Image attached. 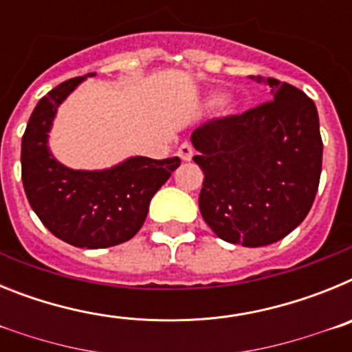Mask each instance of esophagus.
Here are the masks:
<instances>
[{
  "label": "esophagus",
  "mask_w": 352,
  "mask_h": 352,
  "mask_svg": "<svg viewBox=\"0 0 352 352\" xmlns=\"http://www.w3.org/2000/svg\"><path fill=\"white\" fill-rule=\"evenodd\" d=\"M178 157L182 158L183 162H190L192 157H194V148H192L188 142H183L178 148Z\"/></svg>",
  "instance_id": "esophagus-1"
}]
</instances>
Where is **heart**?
<instances>
[{"mask_svg": "<svg viewBox=\"0 0 352 352\" xmlns=\"http://www.w3.org/2000/svg\"><path fill=\"white\" fill-rule=\"evenodd\" d=\"M220 96H211V102H219Z\"/></svg>", "mask_w": 352, "mask_h": 352, "instance_id": "b5f03b06", "label": "heart"}]
</instances>
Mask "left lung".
I'll list each match as a JSON object with an SVG mask.
<instances>
[{
    "instance_id": "obj_1",
    "label": "left lung",
    "mask_w": 352,
    "mask_h": 352,
    "mask_svg": "<svg viewBox=\"0 0 352 352\" xmlns=\"http://www.w3.org/2000/svg\"><path fill=\"white\" fill-rule=\"evenodd\" d=\"M266 82L272 100L192 133L204 173L199 210L227 243L272 245L294 231L312 208L322 166L316 104L280 80Z\"/></svg>"
}]
</instances>
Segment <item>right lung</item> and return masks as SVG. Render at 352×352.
I'll use <instances>...</instances> for the list:
<instances>
[{
	"mask_svg": "<svg viewBox=\"0 0 352 352\" xmlns=\"http://www.w3.org/2000/svg\"><path fill=\"white\" fill-rule=\"evenodd\" d=\"M84 77L68 79L40 98L21 146L23 185L31 208L56 238L79 248H107L138 234L149 201L179 158L130 157L100 170L70 169L49 149V132L58 107Z\"/></svg>",
	"mask_w": 352,
	"mask_h": 352,
	"instance_id": "1",
	"label": "right lung"
}]
</instances>
